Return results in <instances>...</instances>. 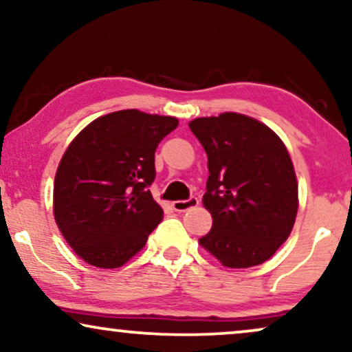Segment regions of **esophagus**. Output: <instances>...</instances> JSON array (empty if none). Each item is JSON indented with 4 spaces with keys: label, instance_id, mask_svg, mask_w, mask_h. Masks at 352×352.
I'll list each match as a JSON object with an SVG mask.
<instances>
[{
    "label": "esophagus",
    "instance_id": "1",
    "mask_svg": "<svg viewBox=\"0 0 352 352\" xmlns=\"http://www.w3.org/2000/svg\"><path fill=\"white\" fill-rule=\"evenodd\" d=\"M197 205H199V199H197V197H190L189 200L173 201V208H175L176 211H179V213H184V211H187V210L195 208Z\"/></svg>",
    "mask_w": 352,
    "mask_h": 352
}]
</instances>
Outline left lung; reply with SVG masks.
I'll return each mask as SVG.
<instances>
[{
    "mask_svg": "<svg viewBox=\"0 0 352 352\" xmlns=\"http://www.w3.org/2000/svg\"><path fill=\"white\" fill-rule=\"evenodd\" d=\"M206 157L204 206L213 218L199 243L226 267L263 264L285 242L298 213L290 153L266 124L224 112L189 123Z\"/></svg>",
    "mask_w": 352,
    "mask_h": 352,
    "instance_id": "1",
    "label": "left lung"
}]
</instances>
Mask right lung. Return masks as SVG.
<instances>
[{
	"mask_svg": "<svg viewBox=\"0 0 352 352\" xmlns=\"http://www.w3.org/2000/svg\"><path fill=\"white\" fill-rule=\"evenodd\" d=\"M176 117L118 110L76 134L54 177L52 211L67 243L91 266L115 269L141 252L163 219L148 186L155 151Z\"/></svg>",
	"mask_w": 352,
	"mask_h": 352,
	"instance_id": "obj_1",
	"label": "right lung"
}]
</instances>
